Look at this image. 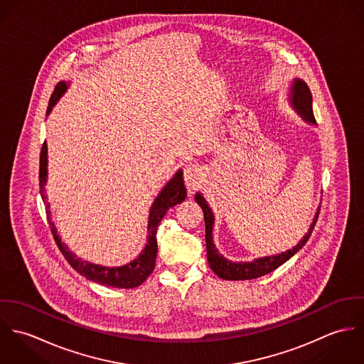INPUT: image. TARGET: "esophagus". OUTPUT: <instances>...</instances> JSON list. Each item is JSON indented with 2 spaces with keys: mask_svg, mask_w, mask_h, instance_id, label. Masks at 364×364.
Listing matches in <instances>:
<instances>
[{
  "mask_svg": "<svg viewBox=\"0 0 364 364\" xmlns=\"http://www.w3.org/2000/svg\"><path fill=\"white\" fill-rule=\"evenodd\" d=\"M183 178H185V183H186L189 192H192V191H195L196 188L200 186L202 178H203V172H202V169L198 165L191 164V165H188L185 168Z\"/></svg>",
  "mask_w": 364,
  "mask_h": 364,
  "instance_id": "esophagus-1",
  "label": "esophagus"
}]
</instances>
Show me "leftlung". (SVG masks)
Instances as JSON below:
<instances>
[{
    "mask_svg": "<svg viewBox=\"0 0 364 364\" xmlns=\"http://www.w3.org/2000/svg\"><path fill=\"white\" fill-rule=\"evenodd\" d=\"M291 101L294 104V107L299 110V113L310 123H315V117L312 113V97L311 91L309 88V85L301 81V80H296L291 88ZM198 205L203 210V215H205V224H206V250H208V260L210 267L213 269V272L220 276L221 279L225 280H251V279H257L263 274H267L270 272H273L274 269H277L280 264H283L284 262L290 259L296 252H299L306 242L309 241L310 235H311L312 230L315 227V223L318 220V214H319V208L318 213L312 221L310 231L304 235V238L293 248L289 250L287 252L279 254L276 257H266V258H260L255 259L254 262H230V260L223 258L214 244H213V237H211V231H213V224H214V217L213 213L208 206L206 200L203 199V196L200 193H198L195 196Z\"/></svg>",
    "mask_w": 364,
    "mask_h": 364,
    "instance_id": "left-lung-1",
    "label": "left lung"
}]
</instances>
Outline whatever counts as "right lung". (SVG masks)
I'll return each instance as SVG.
<instances>
[{"label":"right lung","instance_id":"right-lung-1","mask_svg":"<svg viewBox=\"0 0 364 364\" xmlns=\"http://www.w3.org/2000/svg\"><path fill=\"white\" fill-rule=\"evenodd\" d=\"M67 84L65 82H58L53 91L50 101H49V107H48V114L52 110L54 104L58 101V98L65 92ZM48 146L46 141L42 146L41 150V159H39V186H41V195L45 202L46 208V214L49 220V225L52 230L53 238L63 254V257L67 259V262L75 269L80 274L85 276L87 279L97 282L100 284L109 286V287H116V289H133L140 286L154 270L156 267V227L161 223L162 217L165 213L175 205L183 202L186 199V188L183 185V173L182 171H178L175 176L166 183V186L161 191L158 195L156 202L153 203V208L150 211L149 217V235H147V245L143 250V252L137 257V259L120 266V267H107V266H100L90 263L87 260H82L81 258H77L67 245H64L57 234V230L54 227V223L50 221V206L46 200L45 195V185L48 179Z\"/></svg>","mask_w":364,"mask_h":364}]
</instances>
